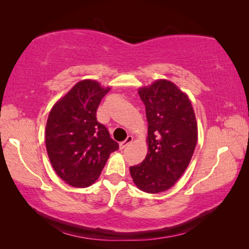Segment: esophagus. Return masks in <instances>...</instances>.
Segmentation results:
<instances>
[{
    "mask_svg": "<svg viewBox=\"0 0 249 249\" xmlns=\"http://www.w3.org/2000/svg\"><path fill=\"white\" fill-rule=\"evenodd\" d=\"M133 139H134V138H133V136H128L127 138H126L124 141H122V142H121V143H120V149H121V150L125 149V147L127 146V145L130 143L131 141H133Z\"/></svg>",
    "mask_w": 249,
    "mask_h": 249,
    "instance_id": "obj_1",
    "label": "esophagus"
}]
</instances>
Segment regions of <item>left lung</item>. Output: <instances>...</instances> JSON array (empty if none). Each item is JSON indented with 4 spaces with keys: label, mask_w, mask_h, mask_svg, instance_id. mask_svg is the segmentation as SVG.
<instances>
[{
    "label": "left lung",
    "mask_w": 249,
    "mask_h": 249,
    "mask_svg": "<svg viewBox=\"0 0 249 249\" xmlns=\"http://www.w3.org/2000/svg\"><path fill=\"white\" fill-rule=\"evenodd\" d=\"M138 93L149 124V152L129 171L138 188L157 194L173 186L186 170L197 143V121L187 95L170 81L157 80Z\"/></svg>",
    "instance_id": "left-lung-1"
}]
</instances>
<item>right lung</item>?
I'll use <instances>...</instances> for the list:
<instances>
[{
  "label": "right lung",
  "mask_w": 249,
  "mask_h": 249,
  "mask_svg": "<svg viewBox=\"0 0 249 249\" xmlns=\"http://www.w3.org/2000/svg\"><path fill=\"white\" fill-rule=\"evenodd\" d=\"M108 89L93 80L78 82L51 109L46 147L52 167L71 186L88 187L98 178L119 143L96 118Z\"/></svg>",
  "instance_id": "1"
}]
</instances>
